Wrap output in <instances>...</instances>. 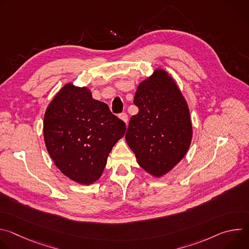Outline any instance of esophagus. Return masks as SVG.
<instances>
[{
    "instance_id": "obj_1",
    "label": "esophagus",
    "mask_w": 249,
    "mask_h": 249,
    "mask_svg": "<svg viewBox=\"0 0 249 249\" xmlns=\"http://www.w3.org/2000/svg\"><path fill=\"white\" fill-rule=\"evenodd\" d=\"M119 118H120L121 120H123L126 124L128 123V115H127L125 112H124V113H121V114L119 115Z\"/></svg>"
}]
</instances>
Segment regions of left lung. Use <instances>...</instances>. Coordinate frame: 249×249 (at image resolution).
I'll return each instance as SVG.
<instances>
[{"instance_id": "8db88e82", "label": "left lung", "mask_w": 249, "mask_h": 249, "mask_svg": "<svg viewBox=\"0 0 249 249\" xmlns=\"http://www.w3.org/2000/svg\"><path fill=\"white\" fill-rule=\"evenodd\" d=\"M139 112L133 115L125 139L138 163L160 177L186 155L192 139L188 105L178 87L163 70L142 82L135 93Z\"/></svg>"}]
</instances>
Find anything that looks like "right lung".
<instances>
[{"instance_id":"add662e5","label":"right lung","mask_w":249,"mask_h":249,"mask_svg":"<svg viewBox=\"0 0 249 249\" xmlns=\"http://www.w3.org/2000/svg\"><path fill=\"white\" fill-rule=\"evenodd\" d=\"M125 131L126 124L107 104L93 99L89 89L72 84L56 94L44 115L43 134L50 157L62 173L81 184L99 178Z\"/></svg>"}]
</instances>
